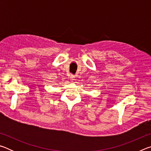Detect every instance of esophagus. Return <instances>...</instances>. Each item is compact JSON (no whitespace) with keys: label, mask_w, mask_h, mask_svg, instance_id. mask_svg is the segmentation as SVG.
Returning a JSON list of instances; mask_svg holds the SVG:
<instances>
[{"label":"esophagus","mask_w":151,"mask_h":151,"mask_svg":"<svg viewBox=\"0 0 151 151\" xmlns=\"http://www.w3.org/2000/svg\"><path fill=\"white\" fill-rule=\"evenodd\" d=\"M70 79L71 81H75V76L73 75H71L70 76Z\"/></svg>","instance_id":"34e87169"}]
</instances>
